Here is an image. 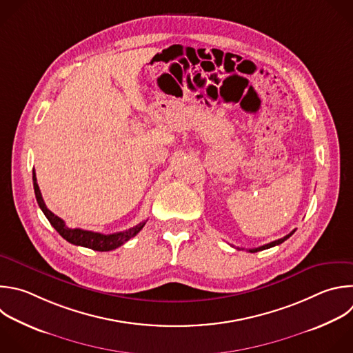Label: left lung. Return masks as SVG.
<instances>
[{"mask_svg": "<svg viewBox=\"0 0 353 353\" xmlns=\"http://www.w3.org/2000/svg\"><path fill=\"white\" fill-rule=\"evenodd\" d=\"M295 232V230H292L290 234H287L285 237H283V239H280V240H276V241H273V243H270V244H266V245H262V247H259V248H254V250H248L250 252H259V251H263V250H269V248H272V247H276V245H280V244H283L287 239H290L292 234ZM237 250H240V248H237Z\"/></svg>", "mask_w": 353, "mask_h": 353, "instance_id": "obj_1", "label": "left lung"}]
</instances>
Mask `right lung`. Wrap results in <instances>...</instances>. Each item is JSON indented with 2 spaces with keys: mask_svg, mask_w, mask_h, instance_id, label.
Instances as JSON below:
<instances>
[{
  "mask_svg": "<svg viewBox=\"0 0 353 353\" xmlns=\"http://www.w3.org/2000/svg\"><path fill=\"white\" fill-rule=\"evenodd\" d=\"M33 187H34V194H36L37 203L41 208V210L46 214V217L48 219V221L51 223V225L61 234V236L68 243H70L73 245L90 248L92 251H99V252L112 251V250H116L117 247L123 245L125 243H128L134 236H137V234L140 232V230L145 225V221H141L137 225H134V227H132V228H129L126 231L114 232V234H101V232L81 230V228H69L61 217L54 214L46 206L43 195H41L39 184H37V179H36L34 170H33Z\"/></svg>",
  "mask_w": 353,
  "mask_h": 353,
  "instance_id": "obj_1",
  "label": "right lung"
}]
</instances>
